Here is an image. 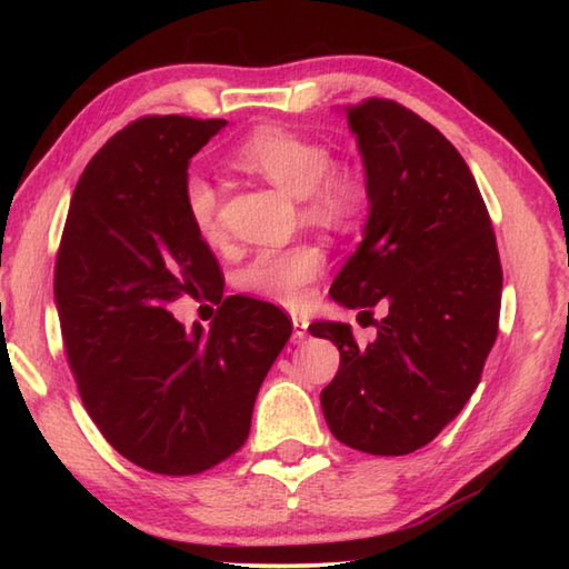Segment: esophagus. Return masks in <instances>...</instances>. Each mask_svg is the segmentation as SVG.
Wrapping results in <instances>:
<instances>
[{
	"label": "esophagus",
	"mask_w": 569,
	"mask_h": 569,
	"mask_svg": "<svg viewBox=\"0 0 569 569\" xmlns=\"http://www.w3.org/2000/svg\"><path fill=\"white\" fill-rule=\"evenodd\" d=\"M306 335H308V320L300 316H293V342L300 345L306 340Z\"/></svg>",
	"instance_id": "1"
}]
</instances>
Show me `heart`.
I'll use <instances>...</instances> for the list:
<instances>
[{
	"mask_svg": "<svg viewBox=\"0 0 569 569\" xmlns=\"http://www.w3.org/2000/svg\"><path fill=\"white\" fill-rule=\"evenodd\" d=\"M237 161L288 196L306 200L308 212L320 220L342 222L357 210L359 188L349 176L332 171L335 161L325 143L286 129H261L241 143ZM183 200L198 234L204 241H220L224 237L220 198L210 180L190 176ZM322 266V251L312 244L263 249L249 261L241 283L253 296L296 308L306 300L308 286L316 281Z\"/></svg>",
	"mask_w": 569,
	"mask_h": 569,
	"instance_id": "1",
	"label": "heart"
}]
</instances>
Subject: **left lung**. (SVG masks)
Listing matches in <instances>:
<instances>
[{
	"instance_id": "obj_1",
	"label": "left lung",
	"mask_w": 569,
	"mask_h": 569,
	"mask_svg": "<svg viewBox=\"0 0 569 569\" xmlns=\"http://www.w3.org/2000/svg\"><path fill=\"white\" fill-rule=\"evenodd\" d=\"M345 114L369 217L330 296L361 312L381 303L386 318L367 347L345 322L308 330L340 349L337 377L320 393L335 438L396 457L438 438L475 393L499 332L503 273L487 204L452 143L393 100Z\"/></svg>"
}]
</instances>
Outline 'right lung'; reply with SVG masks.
<instances>
[{
	"mask_svg": "<svg viewBox=\"0 0 569 569\" xmlns=\"http://www.w3.org/2000/svg\"><path fill=\"white\" fill-rule=\"evenodd\" d=\"M227 119L143 117L84 168L60 239L56 308L94 426L156 475H200L244 445L251 410L291 322L229 296L186 210L188 166ZM180 295L223 306L210 331L167 310Z\"/></svg>",
	"mask_w": 569,
	"mask_h": 569,
	"instance_id": "1",
	"label": "right lung"
}]
</instances>
